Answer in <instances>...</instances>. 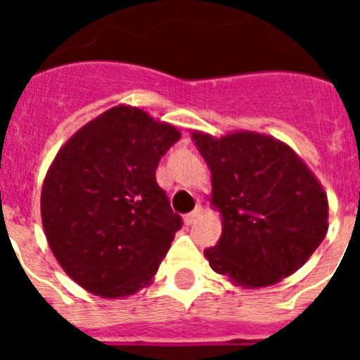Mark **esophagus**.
I'll return each mask as SVG.
<instances>
[{
  "label": "esophagus",
  "instance_id": "esophagus-1",
  "mask_svg": "<svg viewBox=\"0 0 360 360\" xmlns=\"http://www.w3.org/2000/svg\"><path fill=\"white\" fill-rule=\"evenodd\" d=\"M202 212H203V207H202V205H198V207H196L195 211L184 216V221H186L187 225H193L196 221V219H198L200 216H202Z\"/></svg>",
  "mask_w": 360,
  "mask_h": 360
}]
</instances>
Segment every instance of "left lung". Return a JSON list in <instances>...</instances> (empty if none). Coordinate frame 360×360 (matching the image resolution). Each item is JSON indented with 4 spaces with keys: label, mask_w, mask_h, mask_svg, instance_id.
Listing matches in <instances>:
<instances>
[{
    "label": "left lung",
    "mask_w": 360,
    "mask_h": 360,
    "mask_svg": "<svg viewBox=\"0 0 360 360\" xmlns=\"http://www.w3.org/2000/svg\"><path fill=\"white\" fill-rule=\"evenodd\" d=\"M191 139L211 169L221 236L203 250L216 274L243 288L276 285L299 270L328 232V196L288 144L257 131Z\"/></svg>",
    "instance_id": "1"
}]
</instances>
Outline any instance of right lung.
I'll return each instance as SVG.
<instances>
[{"label": "right lung", "instance_id": "right-lung-1", "mask_svg": "<svg viewBox=\"0 0 360 360\" xmlns=\"http://www.w3.org/2000/svg\"><path fill=\"white\" fill-rule=\"evenodd\" d=\"M182 133L119 104L73 133L41 189V219L66 276L94 295L129 297L149 287L182 227L157 167Z\"/></svg>", "mask_w": 360, "mask_h": 360}]
</instances>
